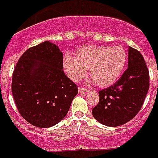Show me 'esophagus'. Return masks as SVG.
Masks as SVG:
<instances>
[{
    "mask_svg": "<svg viewBox=\"0 0 158 158\" xmlns=\"http://www.w3.org/2000/svg\"><path fill=\"white\" fill-rule=\"evenodd\" d=\"M86 92H88L87 89H85L84 88H81V87H79V94H85Z\"/></svg>",
    "mask_w": 158,
    "mask_h": 158,
    "instance_id": "1",
    "label": "esophagus"
}]
</instances>
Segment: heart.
Listing matches in <instances>:
<instances>
[{
  "mask_svg": "<svg viewBox=\"0 0 158 158\" xmlns=\"http://www.w3.org/2000/svg\"><path fill=\"white\" fill-rule=\"evenodd\" d=\"M127 55L123 47L87 45L74 52V58L64 56L63 67L73 82L85 78L89 69L91 81L105 88L116 82L127 64Z\"/></svg>",
  "mask_w": 158,
  "mask_h": 158,
  "instance_id": "b5f03b06",
  "label": "heart"
}]
</instances>
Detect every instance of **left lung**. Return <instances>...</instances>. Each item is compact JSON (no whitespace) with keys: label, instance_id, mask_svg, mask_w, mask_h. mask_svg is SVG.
I'll return each instance as SVG.
<instances>
[{"label":"left lung","instance_id":"left-lung-1","mask_svg":"<svg viewBox=\"0 0 158 158\" xmlns=\"http://www.w3.org/2000/svg\"><path fill=\"white\" fill-rule=\"evenodd\" d=\"M117 82L99 91L100 101L92 110L94 119L102 125L115 127L137 115L149 89V71L141 52L128 50V66Z\"/></svg>","mask_w":158,"mask_h":158}]
</instances>
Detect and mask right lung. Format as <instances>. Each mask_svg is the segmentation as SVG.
Listing matches in <instances>:
<instances>
[{"mask_svg":"<svg viewBox=\"0 0 158 158\" xmlns=\"http://www.w3.org/2000/svg\"><path fill=\"white\" fill-rule=\"evenodd\" d=\"M63 69V52L49 41L28 48L17 62L12 95L21 115L35 127L48 128L61 121L78 94Z\"/></svg>","mask_w":158,"mask_h":158,"instance_id":"right-lung-1","label":"right lung"}]
</instances>
